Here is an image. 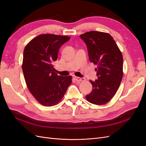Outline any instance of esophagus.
Here are the masks:
<instances>
[{
    "mask_svg": "<svg viewBox=\"0 0 146 146\" xmlns=\"http://www.w3.org/2000/svg\"><path fill=\"white\" fill-rule=\"evenodd\" d=\"M74 79L76 80L77 82H82L83 80H85V78H80V77H74Z\"/></svg>",
    "mask_w": 146,
    "mask_h": 146,
    "instance_id": "obj_1",
    "label": "esophagus"
}]
</instances>
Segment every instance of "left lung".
Returning a JSON list of instances; mask_svg holds the SVG:
<instances>
[{
  "mask_svg": "<svg viewBox=\"0 0 146 146\" xmlns=\"http://www.w3.org/2000/svg\"><path fill=\"white\" fill-rule=\"evenodd\" d=\"M80 37L86 43L90 61L97 65L98 78L94 82L90 80L92 90L86 99L95 105L105 104L115 95L122 81V53L109 33L91 31Z\"/></svg>",
  "mask_w": 146,
  "mask_h": 146,
  "instance_id": "8db88e82",
  "label": "left lung"
}]
</instances>
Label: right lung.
I'll use <instances>...</instances> for the list:
<instances>
[{"label":"right lung","instance_id":"obj_1","mask_svg":"<svg viewBox=\"0 0 146 146\" xmlns=\"http://www.w3.org/2000/svg\"><path fill=\"white\" fill-rule=\"evenodd\" d=\"M69 39L66 36L42 34L24 48L22 68L26 85L35 99L46 107L58 104L72 83V76H58L52 64L61 46Z\"/></svg>","mask_w":146,"mask_h":146}]
</instances>
